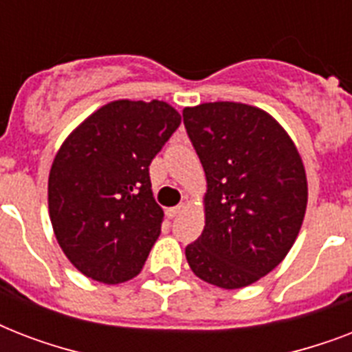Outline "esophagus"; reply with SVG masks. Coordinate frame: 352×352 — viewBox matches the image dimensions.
I'll return each mask as SVG.
<instances>
[{
    "label": "esophagus",
    "mask_w": 352,
    "mask_h": 352,
    "mask_svg": "<svg viewBox=\"0 0 352 352\" xmlns=\"http://www.w3.org/2000/svg\"><path fill=\"white\" fill-rule=\"evenodd\" d=\"M182 212V206L179 204V206H173V208H168L166 210V215H168V219H173L177 214H181Z\"/></svg>",
    "instance_id": "esophagus-1"
}]
</instances>
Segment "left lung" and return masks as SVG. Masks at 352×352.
I'll return each instance as SVG.
<instances>
[{
	"mask_svg": "<svg viewBox=\"0 0 352 352\" xmlns=\"http://www.w3.org/2000/svg\"><path fill=\"white\" fill-rule=\"evenodd\" d=\"M206 173V226L186 259L193 274L221 289L256 283L283 261L307 208L301 157L268 113L237 102L182 111Z\"/></svg>",
	"mask_w": 352,
	"mask_h": 352,
	"instance_id": "1",
	"label": "left lung"
}]
</instances>
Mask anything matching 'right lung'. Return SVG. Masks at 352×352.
Listing matches in <instances>:
<instances>
[{"instance_id":"1","label":"right lung","mask_w":352,"mask_h":352,"mask_svg":"<svg viewBox=\"0 0 352 352\" xmlns=\"http://www.w3.org/2000/svg\"><path fill=\"white\" fill-rule=\"evenodd\" d=\"M179 126L181 115L166 102L117 100L63 142L49 173V215L84 276L117 285L142 270L164 217L149 164Z\"/></svg>"}]
</instances>
